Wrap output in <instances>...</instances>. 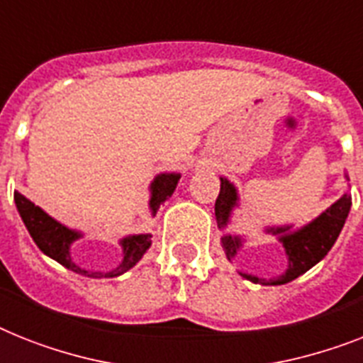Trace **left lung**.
<instances>
[{
  "label": "left lung",
  "mask_w": 363,
  "mask_h": 363,
  "mask_svg": "<svg viewBox=\"0 0 363 363\" xmlns=\"http://www.w3.org/2000/svg\"><path fill=\"white\" fill-rule=\"evenodd\" d=\"M345 179L349 182L347 172ZM239 206H241V199H239L238 187L228 178L220 176V193H218L217 202H215V218H217L218 230L223 232L220 245H223V250L230 263H233L242 245L247 242L245 235L228 232V226L232 224L233 209H238ZM350 206H352L350 194L343 193L330 208H326L321 215H317L313 220H310L304 226H298V228L295 224L265 226L263 232L274 235L284 247V252L287 257L286 271L280 277L269 278V280L256 277V274H248V272H238L242 278H247L254 284H262V286H284V284L291 282L306 271H310L313 265H317L334 247V242L340 238L341 230L345 226Z\"/></svg>",
  "instance_id": "obj_1"
}]
</instances>
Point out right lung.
<instances>
[{"instance_id":"1","label":"right lung","mask_w":363,"mask_h":363,"mask_svg":"<svg viewBox=\"0 0 363 363\" xmlns=\"http://www.w3.org/2000/svg\"><path fill=\"white\" fill-rule=\"evenodd\" d=\"M182 174L179 172H161V174L155 176L150 184V200L148 208L150 215L155 217L157 209L163 206L167 200L172 196V193L176 191V185H178ZM14 203H16V209L20 217H22L23 224H26L27 232L33 238L35 245L40 248L42 252L46 254L48 257L55 259L57 263H61L62 267H67L68 271H74L81 277L89 278H115L121 277L124 272L130 271L131 267H135L137 263L140 262V257L145 256L146 250L152 245V233H131V235H125L118 241L122 248V262L116 265L113 271L109 272H98V271H86V269L79 267L74 259H72V245L81 239L85 233L81 230L68 228L67 224L59 223L57 218H53L52 215H48L46 211L38 206L31 202L29 199H26L22 193L14 191Z\"/></svg>"}]
</instances>
